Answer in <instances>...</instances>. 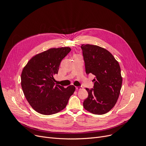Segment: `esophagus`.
<instances>
[{
  "label": "esophagus",
  "instance_id": "obj_1",
  "mask_svg": "<svg viewBox=\"0 0 146 146\" xmlns=\"http://www.w3.org/2000/svg\"><path fill=\"white\" fill-rule=\"evenodd\" d=\"M76 88L77 90H81L83 89V87L82 86L80 87H76Z\"/></svg>",
  "mask_w": 146,
  "mask_h": 146
}]
</instances>
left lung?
<instances>
[{"label": "left lung", "instance_id": "8db88e82", "mask_svg": "<svg viewBox=\"0 0 146 146\" xmlns=\"http://www.w3.org/2000/svg\"><path fill=\"white\" fill-rule=\"evenodd\" d=\"M81 48L86 74L96 76L92 80L93 88H86L88 96L83 107L93 114H105L114 107L120 94L122 83L120 66L107 49L90 44H83Z\"/></svg>", "mask_w": 146, "mask_h": 146}]
</instances>
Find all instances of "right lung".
Wrapping results in <instances>:
<instances>
[{
    "instance_id": "1",
    "label": "right lung",
    "mask_w": 146,
    "mask_h": 146,
    "mask_svg": "<svg viewBox=\"0 0 146 146\" xmlns=\"http://www.w3.org/2000/svg\"><path fill=\"white\" fill-rule=\"evenodd\" d=\"M71 50L69 47L50 48L33 57L24 68L21 84L32 108L42 115L55 114L63 110L74 93L73 85L65 88L55 84L62 60Z\"/></svg>"
}]
</instances>
